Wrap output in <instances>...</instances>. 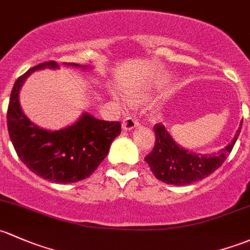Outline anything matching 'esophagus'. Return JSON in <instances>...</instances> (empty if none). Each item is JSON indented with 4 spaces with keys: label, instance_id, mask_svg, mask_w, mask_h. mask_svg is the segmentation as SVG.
<instances>
[{
    "label": "esophagus",
    "instance_id": "1",
    "mask_svg": "<svg viewBox=\"0 0 250 250\" xmlns=\"http://www.w3.org/2000/svg\"><path fill=\"white\" fill-rule=\"evenodd\" d=\"M138 125H139V121L132 116L125 117L122 122V128L125 130H132L133 128L138 127Z\"/></svg>",
    "mask_w": 250,
    "mask_h": 250
}]
</instances>
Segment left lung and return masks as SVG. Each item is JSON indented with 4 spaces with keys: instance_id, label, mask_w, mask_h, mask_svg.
<instances>
[{
    "instance_id": "1",
    "label": "left lung",
    "mask_w": 250,
    "mask_h": 250,
    "mask_svg": "<svg viewBox=\"0 0 250 250\" xmlns=\"http://www.w3.org/2000/svg\"><path fill=\"white\" fill-rule=\"evenodd\" d=\"M242 122L241 121V127ZM241 127L236 132L233 140L222 151L200 154L178 146L164 125L158 123L153 127L156 133L154 147L151 153L145 157V160L153 175L162 182L175 186L190 185L211 175L224 163L240 135Z\"/></svg>"
}]
</instances>
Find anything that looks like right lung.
<instances>
[{"instance_id":"1","label":"right lung","mask_w":250,"mask_h":250,"mask_svg":"<svg viewBox=\"0 0 250 250\" xmlns=\"http://www.w3.org/2000/svg\"><path fill=\"white\" fill-rule=\"evenodd\" d=\"M65 65L87 68L77 63ZM44 68L55 69L59 64L43 62L15 81L7 111L8 133L17 154L31 171L55 183H74L90 177L99 167L111 143L120 135L121 123L83 114L74 125L51 132L31 122L21 110L19 92L26 79Z\"/></svg>"}]
</instances>
